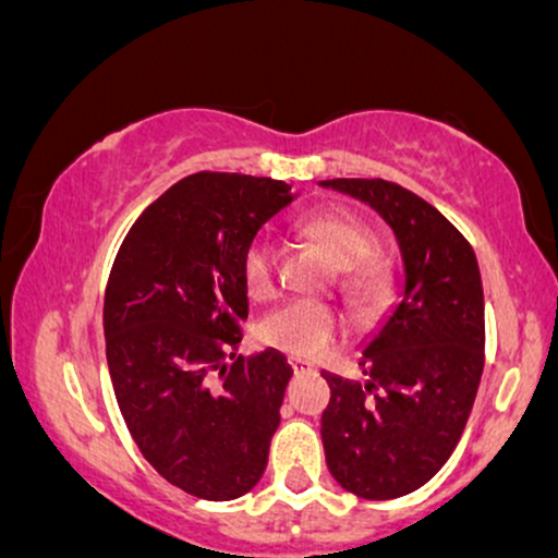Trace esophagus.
<instances>
[{"instance_id": "esophagus-1", "label": "esophagus", "mask_w": 558, "mask_h": 558, "mask_svg": "<svg viewBox=\"0 0 558 558\" xmlns=\"http://www.w3.org/2000/svg\"><path fill=\"white\" fill-rule=\"evenodd\" d=\"M288 364H291L293 375H310V373H315V367H312V364L304 362V360H288Z\"/></svg>"}]
</instances>
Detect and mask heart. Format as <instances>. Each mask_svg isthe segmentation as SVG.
I'll use <instances>...</instances> for the list:
<instances>
[{"instance_id": "b5f03b06", "label": "heart", "mask_w": 558, "mask_h": 558, "mask_svg": "<svg viewBox=\"0 0 558 558\" xmlns=\"http://www.w3.org/2000/svg\"><path fill=\"white\" fill-rule=\"evenodd\" d=\"M304 233L323 246L341 272H355L345 280V291L360 304L383 296L386 275L377 265H364L375 254V233L345 209H323L304 220ZM241 280L248 296L270 299L275 293V246L265 233L246 243L241 257ZM343 323L328 306L315 301H286L259 323L262 343L286 351L296 360H319L341 341Z\"/></svg>"}]
</instances>
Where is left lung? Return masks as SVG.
<instances>
[{"label": "left lung", "instance_id": "obj_1", "mask_svg": "<svg viewBox=\"0 0 558 558\" xmlns=\"http://www.w3.org/2000/svg\"><path fill=\"white\" fill-rule=\"evenodd\" d=\"M319 185L375 209L403 262L399 304L362 341L367 380L323 373L330 475L354 496L386 501L422 488L462 438L483 375V280L464 235L412 191L380 178Z\"/></svg>", "mask_w": 558, "mask_h": 558}]
</instances>
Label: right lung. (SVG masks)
Segmentation results:
<instances>
[{
	"label": "right lung",
	"mask_w": 558,
	"mask_h": 558,
	"mask_svg": "<svg viewBox=\"0 0 558 558\" xmlns=\"http://www.w3.org/2000/svg\"><path fill=\"white\" fill-rule=\"evenodd\" d=\"M296 196L272 178H183L133 222L107 280V367L120 414L146 462L204 501L252 490L280 425L291 364L275 349L228 351L248 315L243 248Z\"/></svg>",
	"instance_id": "right-lung-1"
}]
</instances>
